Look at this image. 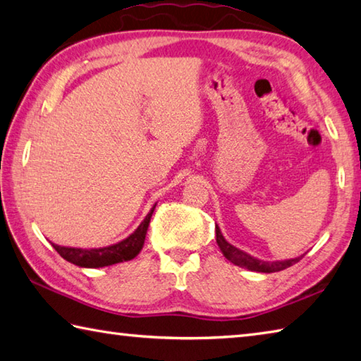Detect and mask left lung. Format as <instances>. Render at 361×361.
Instances as JSON below:
<instances>
[{
	"instance_id": "obj_1",
	"label": "left lung",
	"mask_w": 361,
	"mask_h": 361,
	"mask_svg": "<svg viewBox=\"0 0 361 361\" xmlns=\"http://www.w3.org/2000/svg\"><path fill=\"white\" fill-rule=\"evenodd\" d=\"M216 243H218L221 252L224 254V257L227 260H231L232 264L247 268V270H251V271H259V273H276L281 270H286V268H289L293 264L300 262L301 257L305 255L303 254V255H298V257H295V259H287V260H273V262L271 260H260L257 257H254V255L241 251V249L235 247L233 245L228 243V241L224 238V235H222L218 224H216Z\"/></svg>"
}]
</instances>
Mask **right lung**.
Masks as SVG:
<instances>
[{
	"mask_svg": "<svg viewBox=\"0 0 361 361\" xmlns=\"http://www.w3.org/2000/svg\"><path fill=\"white\" fill-rule=\"evenodd\" d=\"M156 208V203L149 213L145 216V219L140 222V226L129 235L128 238L118 241L115 245L104 246V247H71V246H60L51 243L56 249V252L66 259L71 264L83 268H102L109 265L120 264V262L133 260L137 254L142 251L143 243H145V235L148 231L149 221H152V214Z\"/></svg>",
	"mask_w": 361,
	"mask_h": 361,
	"instance_id": "add662e5",
	"label": "right lung"
}]
</instances>
